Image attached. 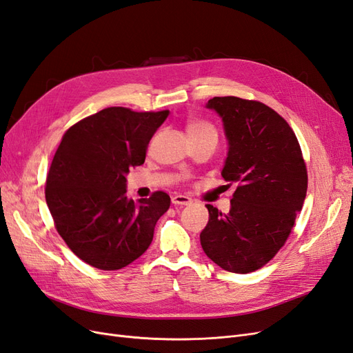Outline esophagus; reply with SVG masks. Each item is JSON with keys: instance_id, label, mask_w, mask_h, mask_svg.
<instances>
[{"instance_id": "1", "label": "esophagus", "mask_w": 353, "mask_h": 353, "mask_svg": "<svg viewBox=\"0 0 353 353\" xmlns=\"http://www.w3.org/2000/svg\"><path fill=\"white\" fill-rule=\"evenodd\" d=\"M192 200L187 196H181V194H176V196L172 197V204L175 205H190Z\"/></svg>"}]
</instances>
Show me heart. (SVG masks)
I'll return each instance as SVG.
<instances>
[{"mask_svg":"<svg viewBox=\"0 0 353 353\" xmlns=\"http://www.w3.org/2000/svg\"><path fill=\"white\" fill-rule=\"evenodd\" d=\"M187 134H188V139H191V137H200V136H205V134H216V131L209 124L190 123L187 125Z\"/></svg>","mask_w":353,"mask_h":353,"instance_id":"heart-1","label":"heart"}]
</instances>
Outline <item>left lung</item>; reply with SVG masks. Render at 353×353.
Masks as SVG:
<instances>
[{
	"label": "left lung",
	"instance_id": "1",
	"mask_svg": "<svg viewBox=\"0 0 353 353\" xmlns=\"http://www.w3.org/2000/svg\"><path fill=\"white\" fill-rule=\"evenodd\" d=\"M205 108L222 118L226 182L238 187L228 214L212 204L200 234L203 251L223 270L251 273L269 263L288 239L307 196V168L286 121L261 102L213 98Z\"/></svg>",
	"mask_w": 353,
	"mask_h": 353
}]
</instances>
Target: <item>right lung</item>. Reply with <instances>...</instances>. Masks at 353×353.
<instances>
[{
  "label": "right lung",
  "instance_id": "add662e5",
  "mask_svg": "<svg viewBox=\"0 0 353 353\" xmlns=\"http://www.w3.org/2000/svg\"><path fill=\"white\" fill-rule=\"evenodd\" d=\"M168 115L106 108L72 125L58 145L46 178L48 209L70 250L96 269L119 270L137 260L171 205L163 191L139 203L127 197L130 169L144 163Z\"/></svg>",
  "mask_w": 353,
  "mask_h": 353
}]
</instances>
